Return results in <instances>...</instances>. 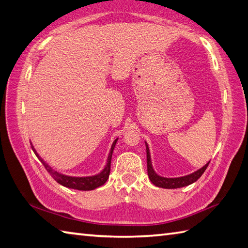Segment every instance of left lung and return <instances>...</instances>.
<instances>
[{
    "label": "left lung",
    "mask_w": 248,
    "mask_h": 248,
    "mask_svg": "<svg viewBox=\"0 0 248 248\" xmlns=\"http://www.w3.org/2000/svg\"><path fill=\"white\" fill-rule=\"evenodd\" d=\"M147 147V170H148V175L150 181L152 182L153 185L156 187L160 188H165V189H175V188H181V187H185L190 185L194 182H197L199 178L202 176V174L205 172V170L208 167L209 163H207L203 168H201L200 170L195 171L194 173H191L186 176H182V177H176V178H167V177H162L155 173L152 165H151V158H150V152H149V148L146 143Z\"/></svg>",
    "instance_id": "obj_1"
}]
</instances>
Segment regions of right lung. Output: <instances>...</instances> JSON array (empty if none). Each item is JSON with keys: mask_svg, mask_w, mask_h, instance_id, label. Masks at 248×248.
Instances as JSON below:
<instances>
[{"mask_svg": "<svg viewBox=\"0 0 248 248\" xmlns=\"http://www.w3.org/2000/svg\"><path fill=\"white\" fill-rule=\"evenodd\" d=\"M116 141H117V140H115V141L113 142L110 154H108V163H107L106 168L103 169V171L101 172V173L97 174V175H94V176H88V177H73V176H66V175L60 174L57 171L51 169L48 165H46L43 162V159L37 154L36 150H34L33 148H32V150H33L34 153H36L37 157H39V159L41 160L42 164L45 167V169L47 170L48 173L51 175V177H53L57 183H59L60 185L64 186V187H67V188L88 191V190H93V189H95L97 187L102 186L103 184L107 182V180L108 178V175H110L112 153H113L115 145H116Z\"/></svg>", "mask_w": 248, "mask_h": 248, "instance_id": "1", "label": "right lung"}]
</instances>
